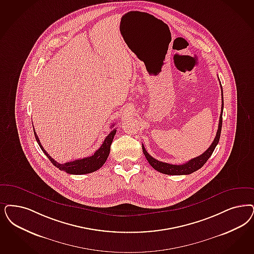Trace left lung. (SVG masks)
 Returning <instances> with one entry per match:
<instances>
[{
  "label": "left lung",
  "mask_w": 254,
  "mask_h": 254,
  "mask_svg": "<svg viewBox=\"0 0 254 254\" xmlns=\"http://www.w3.org/2000/svg\"><path fill=\"white\" fill-rule=\"evenodd\" d=\"M220 88H221L222 104H221V112H220V116H219V128H218V131H217V134H216V137H215V139L213 140V142L211 143L209 148L207 149L204 153H202L201 156L192 158V159L189 160L188 162H186L184 164L175 165V164H170V163L159 161L158 159L151 157L148 153H147V151L144 148L143 144H142L143 154H144L146 159L148 160L149 164L153 167L155 170H157L159 173L165 174V175H190V174H192L194 172H196L197 170L201 169V167L204 165V163L208 160V158H209L210 157H211V155L213 154V152H214V150L216 148V146L218 145L219 137H220L221 127H222V112H223V92H222V86H221V84H220Z\"/></svg>",
  "instance_id": "8db88e82"
}]
</instances>
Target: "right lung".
Returning a JSON list of instances; mask_svg holds the SVG:
<instances>
[{"label": "right lung", "mask_w": 254, "mask_h": 254, "mask_svg": "<svg viewBox=\"0 0 254 254\" xmlns=\"http://www.w3.org/2000/svg\"><path fill=\"white\" fill-rule=\"evenodd\" d=\"M34 133H35V140L39 144L40 148L42 149L43 153L47 156V158L51 160V162L54 166L57 167L59 170L64 171L70 175H86V174H91L93 172H96L98 169H100L101 167L103 166V164L105 163L107 158L109 157V154H110L111 145H112V142L114 140V135L116 133V129L114 128V125H113L112 131L110 132V134L106 137L102 145L99 147V149L96 150L93 156L81 158V159H76L74 161H70V162H66L64 164H60L57 161H55L45 151L44 147L41 145L40 140L38 139L35 129H34Z\"/></svg>", "instance_id": "add662e5"}]
</instances>
